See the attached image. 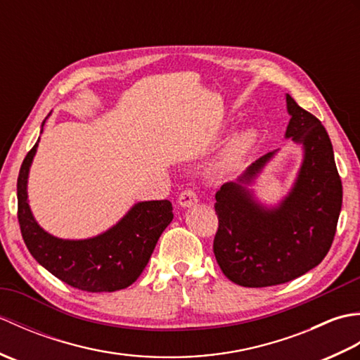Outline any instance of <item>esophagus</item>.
Masks as SVG:
<instances>
[{
    "mask_svg": "<svg viewBox=\"0 0 360 360\" xmlns=\"http://www.w3.org/2000/svg\"><path fill=\"white\" fill-rule=\"evenodd\" d=\"M198 202V195L193 190H184L178 198V204L181 207H192Z\"/></svg>",
    "mask_w": 360,
    "mask_h": 360,
    "instance_id": "34e87169",
    "label": "esophagus"
}]
</instances>
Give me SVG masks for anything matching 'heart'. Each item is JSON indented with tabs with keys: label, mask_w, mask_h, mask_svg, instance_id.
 <instances>
[{
	"label": "heart",
	"mask_w": 360,
	"mask_h": 360,
	"mask_svg": "<svg viewBox=\"0 0 360 360\" xmlns=\"http://www.w3.org/2000/svg\"><path fill=\"white\" fill-rule=\"evenodd\" d=\"M258 141V131L254 127H248L236 131L231 139L226 142L223 150L219 151L215 162L212 164V172L217 176H226L235 172L241 165V162L249 151L254 148Z\"/></svg>",
	"instance_id": "1"
}]
</instances>
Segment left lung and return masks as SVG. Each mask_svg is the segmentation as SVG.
I'll use <instances>...</instances> for the list:
<instances>
[{
	"label": "left lung",
	"instance_id": "8db88e82",
	"mask_svg": "<svg viewBox=\"0 0 360 360\" xmlns=\"http://www.w3.org/2000/svg\"><path fill=\"white\" fill-rule=\"evenodd\" d=\"M286 110L290 119L285 137L303 150L289 192L275 205H266L252 188L277 155L275 150L215 195L219 227L213 252L221 271L240 286H275L307 274L322 263L338 227L342 181L330 136L289 94Z\"/></svg>",
	"mask_w": 360,
	"mask_h": 360
}]
</instances>
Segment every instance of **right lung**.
Segmentation results:
<instances>
[{"instance_id":"add662e5","label":"right lung","mask_w":360,"mask_h":360,"mask_svg":"<svg viewBox=\"0 0 360 360\" xmlns=\"http://www.w3.org/2000/svg\"><path fill=\"white\" fill-rule=\"evenodd\" d=\"M38 142L40 137L22 160L17 182L18 223L30 255L58 280L86 292H112L133 285L147 266L159 236L172 223V202H136L108 231L91 238L53 236L37 223L27 198L29 170Z\"/></svg>"}]
</instances>
